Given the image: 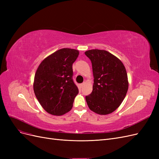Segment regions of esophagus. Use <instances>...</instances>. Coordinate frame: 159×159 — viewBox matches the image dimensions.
Wrapping results in <instances>:
<instances>
[{"label": "esophagus", "instance_id": "1", "mask_svg": "<svg viewBox=\"0 0 159 159\" xmlns=\"http://www.w3.org/2000/svg\"><path fill=\"white\" fill-rule=\"evenodd\" d=\"M84 84H85V83H82V84H81L80 85V88H82L83 86L84 85Z\"/></svg>", "mask_w": 159, "mask_h": 159}]
</instances>
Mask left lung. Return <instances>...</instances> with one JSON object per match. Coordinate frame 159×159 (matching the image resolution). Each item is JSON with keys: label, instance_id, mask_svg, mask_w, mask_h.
<instances>
[{"label": "left lung", "instance_id": "left-lung-1", "mask_svg": "<svg viewBox=\"0 0 159 159\" xmlns=\"http://www.w3.org/2000/svg\"><path fill=\"white\" fill-rule=\"evenodd\" d=\"M92 64L93 91L85 96L89 108L99 115L116 110L125 99L129 88L127 74L122 61L103 50L85 52Z\"/></svg>", "mask_w": 159, "mask_h": 159}]
</instances>
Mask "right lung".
Segmentation results:
<instances>
[{
	"label": "right lung",
	"instance_id": "add662e5",
	"mask_svg": "<svg viewBox=\"0 0 159 159\" xmlns=\"http://www.w3.org/2000/svg\"><path fill=\"white\" fill-rule=\"evenodd\" d=\"M79 53L71 48L57 50L46 57L36 71L34 91L42 107L51 115L60 116L73 107L79 91L72 79V64Z\"/></svg>",
	"mask_w": 159,
	"mask_h": 159
}]
</instances>
